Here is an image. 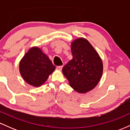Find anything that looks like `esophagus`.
I'll return each instance as SVG.
<instances>
[{"label": "esophagus", "mask_w": 130, "mask_h": 130, "mask_svg": "<svg viewBox=\"0 0 130 130\" xmlns=\"http://www.w3.org/2000/svg\"><path fill=\"white\" fill-rule=\"evenodd\" d=\"M56 69L57 70H59V71H61V70H62V66H58V67H57Z\"/></svg>", "instance_id": "1"}]
</instances>
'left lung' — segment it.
<instances>
[{
    "label": "left lung",
    "mask_w": 130,
    "mask_h": 130,
    "mask_svg": "<svg viewBox=\"0 0 130 130\" xmlns=\"http://www.w3.org/2000/svg\"><path fill=\"white\" fill-rule=\"evenodd\" d=\"M73 59L63 67V75L76 92L86 93L97 86L103 71L100 56L84 38H76L71 43Z\"/></svg>",
    "instance_id": "1"
}]
</instances>
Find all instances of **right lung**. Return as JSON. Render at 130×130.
<instances>
[{
  "label": "right lung",
  "mask_w": 130,
  "mask_h": 130,
  "mask_svg": "<svg viewBox=\"0 0 130 130\" xmlns=\"http://www.w3.org/2000/svg\"><path fill=\"white\" fill-rule=\"evenodd\" d=\"M53 65L49 57L38 46H33L20 60L19 70L26 83L33 87L43 85L54 71Z\"/></svg>",
  "instance_id": "obj_1"
}]
</instances>
